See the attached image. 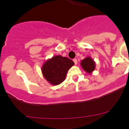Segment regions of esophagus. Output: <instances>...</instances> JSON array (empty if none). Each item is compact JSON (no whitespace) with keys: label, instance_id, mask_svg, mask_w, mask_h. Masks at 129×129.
I'll return each instance as SVG.
<instances>
[{"label":"esophagus","instance_id":"34e87169","mask_svg":"<svg viewBox=\"0 0 129 129\" xmlns=\"http://www.w3.org/2000/svg\"><path fill=\"white\" fill-rule=\"evenodd\" d=\"M73 61H74V63H75V65L77 64V60L76 58H74V59L73 60Z\"/></svg>","mask_w":129,"mask_h":129}]
</instances>
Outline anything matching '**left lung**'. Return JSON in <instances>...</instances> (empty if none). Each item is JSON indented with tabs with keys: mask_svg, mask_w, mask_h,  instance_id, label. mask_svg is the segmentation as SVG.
<instances>
[{
	"mask_svg": "<svg viewBox=\"0 0 129 129\" xmlns=\"http://www.w3.org/2000/svg\"><path fill=\"white\" fill-rule=\"evenodd\" d=\"M80 66L84 71L87 74H90L95 69V62L90 57H85L80 62Z\"/></svg>",
	"mask_w": 129,
	"mask_h": 129,
	"instance_id": "left-lung-1",
	"label": "left lung"
}]
</instances>
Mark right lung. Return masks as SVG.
<instances>
[{
	"label": "right lung",
	"mask_w": 129,
	"mask_h": 129,
	"mask_svg": "<svg viewBox=\"0 0 129 129\" xmlns=\"http://www.w3.org/2000/svg\"><path fill=\"white\" fill-rule=\"evenodd\" d=\"M74 65V62L67 57L55 55L44 62L41 71L49 84L57 85L66 79L67 72Z\"/></svg>",
	"instance_id": "right-lung-1"
}]
</instances>
